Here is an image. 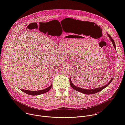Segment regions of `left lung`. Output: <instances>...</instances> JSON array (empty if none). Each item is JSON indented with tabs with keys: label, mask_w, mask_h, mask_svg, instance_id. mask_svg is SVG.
Here are the masks:
<instances>
[{
	"label": "left lung",
	"mask_w": 125,
	"mask_h": 125,
	"mask_svg": "<svg viewBox=\"0 0 125 125\" xmlns=\"http://www.w3.org/2000/svg\"><path fill=\"white\" fill-rule=\"evenodd\" d=\"M107 35L108 37L110 38V40L111 41V42H112V43H113V45L114 47V48L116 49V45H115V42L113 40V39L112 38V37L110 36V35L107 33ZM113 78H112L111 80H110V81L107 84H106L105 85L103 86H102V87H98V88H94V89H93V90H86V89H84V88H82L81 87H77L76 86H75V85H74V84L72 83V81H71V78L70 77V85L71 86H72V87L74 89V90L75 91H77L78 92H79L80 93H83L84 94H95V93H97L101 91H102V90H103V89L104 88H105L108 85H109V84L111 83V82L112 81Z\"/></svg>",
	"instance_id": "obj_1"
}]
</instances>
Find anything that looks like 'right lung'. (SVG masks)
<instances>
[{
  "instance_id": "right-lung-1",
  "label": "right lung",
  "mask_w": 125,
  "mask_h": 125,
  "mask_svg": "<svg viewBox=\"0 0 125 125\" xmlns=\"http://www.w3.org/2000/svg\"><path fill=\"white\" fill-rule=\"evenodd\" d=\"M52 86V83L47 88L44 89V90H40V91H28V90H21V91H22V92H24L25 93L29 94V95H40L41 94H44L47 92H48L50 88H51Z\"/></svg>"
}]
</instances>
